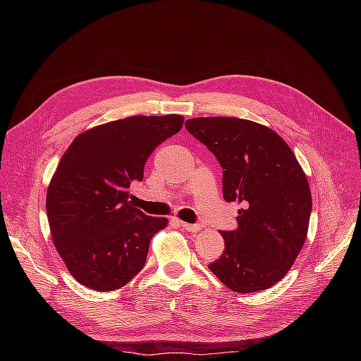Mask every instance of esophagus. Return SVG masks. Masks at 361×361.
Segmentation results:
<instances>
[{
  "label": "esophagus",
  "mask_w": 361,
  "mask_h": 361,
  "mask_svg": "<svg viewBox=\"0 0 361 361\" xmlns=\"http://www.w3.org/2000/svg\"><path fill=\"white\" fill-rule=\"evenodd\" d=\"M176 223H178V226L179 227H182L183 231H188V232H199L200 228H202V226L200 224H188V223H185V221H180V220H176Z\"/></svg>",
  "instance_id": "1"
}]
</instances>
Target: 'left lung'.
Segmentation results:
<instances>
[{
    "label": "left lung",
    "mask_w": 361,
    "mask_h": 361,
    "mask_svg": "<svg viewBox=\"0 0 361 361\" xmlns=\"http://www.w3.org/2000/svg\"><path fill=\"white\" fill-rule=\"evenodd\" d=\"M185 128L223 167L224 200L243 203L238 227L220 232L223 255L207 268L239 293L271 288L307 238L312 194L301 166L285 140L251 120L197 117Z\"/></svg>",
    "instance_id": "8db88e82"
}]
</instances>
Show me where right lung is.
<instances>
[{
    "mask_svg": "<svg viewBox=\"0 0 361 361\" xmlns=\"http://www.w3.org/2000/svg\"><path fill=\"white\" fill-rule=\"evenodd\" d=\"M182 125L178 114L126 117L85 130L64 152L47 214L54 245L82 286L114 290L143 269L152 236L169 221L130 204L128 188L143 180L152 152Z\"/></svg>",
    "mask_w": 361,
    "mask_h": 361,
    "instance_id": "1",
    "label": "right lung"
}]
</instances>
